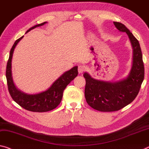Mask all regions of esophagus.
I'll return each mask as SVG.
<instances>
[{"label": "esophagus", "mask_w": 149, "mask_h": 149, "mask_svg": "<svg viewBox=\"0 0 149 149\" xmlns=\"http://www.w3.org/2000/svg\"><path fill=\"white\" fill-rule=\"evenodd\" d=\"M86 70V67L84 65H78V72L79 74H82Z\"/></svg>", "instance_id": "esophagus-1"}]
</instances>
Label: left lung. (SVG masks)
Returning a JSON list of instances; mask_svg holds the SVG:
<instances>
[{"label":"left lung","mask_w":149,"mask_h":149,"mask_svg":"<svg viewBox=\"0 0 149 149\" xmlns=\"http://www.w3.org/2000/svg\"><path fill=\"white\" fill-rule=\"evenodd\" d=\"M121 32H126L133 48V65L129 76L120 81L107 82L99 81L87 73L85 97L89 106L94 109L103 112L116 111L131 103L136 96L145 77V67L142 52L137 39L122 23L114 22Z\"/></svg>","instance_id":"8db88e82"}]
</instances>
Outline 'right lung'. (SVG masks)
<instances>
[{
  "mask_svg": "<svg viewBox=\"0 0 149 149\" xmlns=\"http://www.w3.org/2000/svg\"><path fill=\"white\" fill-rule=\"evenodd\" d=\"M46 23V22H44L30 28L29 30H27L26 33L35 28L44 25ZM22 38L23 36L15 41L10 49V55H9V58L7 62L6 77L9 93L16 103L30 111L41 113L53 110L54 109L58 107L62 101L63 91L66 86L78 74L77 67L75 66L62 74L56 81L54 82V84L48 90L38 94H34V95H28V94L23 93L16 89L13 83L11 72V62L14 49Z\"/></svg>",
  "mask_w": 149,
  "mask_h": 149,
  "instance_id": "right-lung-1",
  "label": "right lung"
}]
</instances>
